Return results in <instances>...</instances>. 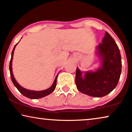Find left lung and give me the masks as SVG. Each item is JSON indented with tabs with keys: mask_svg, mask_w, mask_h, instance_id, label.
<instances>
[{
	"mask_svg": "<svg viewBox=\"0 0 132 132\" xmlns=\"http://www.w3.org/2000/svg\"><path fill=\"white\" fill-rule=\"evenodd\" d=\"M96 50L101 67L94 71H86L83 75L77 68L76 84L80 92L101 97L110 93L117 86L122 71L121 56L118 45L107 31Z\"/></svg>",
	"mask_w": 132,
	"mask_h": 132,
	"instance_id": "obj_1",
	"label": "left lung"
}]
</instances>
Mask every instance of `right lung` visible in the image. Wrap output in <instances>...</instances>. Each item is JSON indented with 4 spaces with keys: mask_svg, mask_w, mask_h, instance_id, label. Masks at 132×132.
<instances>
[{
    "mask_svg": "<svg viewBox=\"0 0 132 132\" xmlns=\"http://www.w3.org/2000/svg\"><path fill=\"white\" fill-rule=\"evenodd\" d=\"M18 44V43L15 45L14 48H13L12 53H11V57L10 61V76H11V80H12L13 84L15 86L18 91H19L20 93H21L22 94L24 95V96L30 98V99H39V98L44 97L47 96L53 92L54 91L55 89L56 88V78H57V76L56 77L53 83V84L52 85L51 87L48 88V89L43 90V91H33V90H29L27 89H26V88H23L22 86H21L17 82V81L15 80L14 77V76L13 74V71H12V61H13V54H14V51L15 48H16V45Z\"/></svg>",
    "mask_w": 132,
    "mask_h": 132,
    "instance_id": "obj_1",
    "label": "right lung"
}]
</instances>
